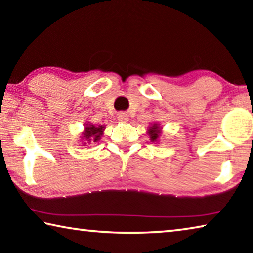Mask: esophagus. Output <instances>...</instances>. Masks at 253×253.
I'll return each instance as SVG.
<instances>
[{
	"mask_svg": "<svg viewBox=\"0 0 253 253\" xmlns=\"http://www.w3.org/2000/svg\"><path fill=\"white\" fill-rule=\"evenodd\" d=\"M118 120L122 123L128 122V115L125 114V112H120V114H118Z\"/></svg>",
	"mask_w": 253,
	"mask_h": 253,
	"instance_id": "1",
	"label": "esophagus"
}]
</instances>
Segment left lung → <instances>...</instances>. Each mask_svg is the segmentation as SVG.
I'll return each mask as SVG.
<instances>
[{"label":"left lung","instance_id":"obj_1","mask_svg":"<svg viewBox=\"0 0 253 253\" xmlns=\"http://www.w3.org/2000/svg\"><path fill=\"white\" fill-rule=\"evenodd\" d=\"M160 134H161V129H160V126L158 124H153L148 129V135H150V138L152 142H155L156 139L159 138Z\"/></svg>","mask_w":253,"mask_h":253}]
</instances>
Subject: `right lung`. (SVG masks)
<instances>
[{
    "mask_svg": "<svg viewBox=\"0 0 253 253\" xmlns=\"http://www.w3.org/2000/svg\"><path fill=\"white\" fill-rule=\"evenodd\" d=\"M103 130H105V127L101 126H94L92 124H86L85 130L83 131L82 139L84 141L83 144H92L97 143L100 138H101V135L103 134Z\"/></svg>",
    "mask_w": 253,
    "mask_h": 253,
    "instance_id": "right-lung-1",
    "label": "right lung"
}]
</instances>
